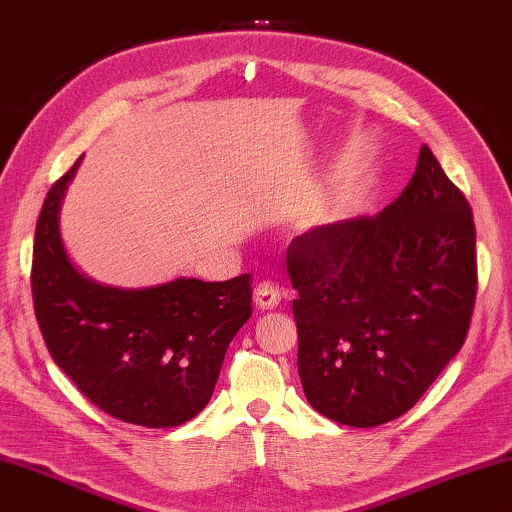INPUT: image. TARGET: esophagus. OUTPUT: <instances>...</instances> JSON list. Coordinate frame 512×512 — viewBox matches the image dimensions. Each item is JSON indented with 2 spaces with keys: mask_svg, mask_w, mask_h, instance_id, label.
Segmentation results:
<instances>
[{
  "mask_svg": "<svg viewBox=\"0 0 512 512\" xmlns=\"http://www.w3.org/2000/svg\"><path fill=\"white\" fill-rule=\"evenodd\" d=\"M281 297H283V290L276 286L274 281L258 283L254 290V304L256 308H261V311H272V308L281 304Z\"/></svg>",
  "mask_w": 512,
  "mask_h": 512,
  "instance_id": "obj_1",
  "label": "esophagus"
}]
</instances>
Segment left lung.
I'll list each match as a JSON object with an SVG mask.
<instances>
[{
	"instance_id": "8db88e82",
	"label": "left lung",
	"mask_w": 512,
	"mask_h": 512,
	"mask_svg": "<svg viewBox=\"0 0 512 512\" xmlns=\"http://www.w3.org/2000/svg\"><path fill=\"white\" fill-rule=\"evenodd\" d=\"M288 274L308 404L356 429L392 422L467 338L479 286L472 208L422 145L388 208L295 238Z\"/></svg>"
}]
</instances>
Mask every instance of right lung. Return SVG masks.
<instances>
[{
  "mask_svg": "<svg viewBox=\"0 0 512 512\" xmlns=\"http://www.w3.org/2000/svg\"><path fill=\"white\" fill-rule=\"evenodd\" d=\"M81 161V158H79ZM79 161L49 188L33 240V311L54 363L117 420L170 429L201 413L233 335L251 315V276L124 290L67 256L58 211Z\"/></svg>",
  "mask_w": 512,
  "mask_h": 512,
  "instance_id": "add662e5",
  "label": "right lung"
}]
</instances>
